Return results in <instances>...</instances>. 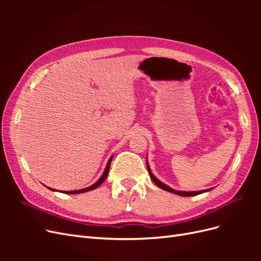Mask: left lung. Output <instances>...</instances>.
Returning a JSON list of instances; mask_svg holds the SVG:
<instances>
[{"instance_id":"8db88e82","label":"left lung","mask_w":261,"mask_h":261,"mask_svg":"<svg viewBox=\"0 0 261 261\" xmlns=\"http://www.w3.org/2000/svg\"><path fill=\"white\" fill-rule=\"evenodd\" d=\"M146 163H147V169H148V172H149V175H150V177H151V179L153 180V183H154L156 186H159L161 189H163V191H167V192H169V193H173V194L179 195V196L189 197V196H196V195H199V194H202V193H206V192H209V191H211V189H213V188H209V189H203V191H198V192H184V191H176V189H173L172 187L168 186L167 184L162 183V181H161L160 179H158V178L153 175V173L151 172V169H150V167H149V163H148V160H147V159H146Z\"/></svg>"}]
</instances>
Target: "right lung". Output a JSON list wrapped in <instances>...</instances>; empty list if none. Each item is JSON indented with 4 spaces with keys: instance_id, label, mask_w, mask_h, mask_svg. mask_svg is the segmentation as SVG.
Segmentation results:
<instances>
[{
    "instance_id": "1",
    "label": "right lung",
    "mask_w": 261,
    "mask_h": 261,
    "mask_svg": "<svg viewBox=\"0 0 261 261\" xmlns=\"http://www.w3.org/2000/svg\"><path fill=\"white\" fill-rule=\"evenodd\" d=\"M112 159H113V155L109 159V161H108V163H107V165H106V169H105L103 173H102V175L100 176V178L96 181V183L92 184V185L89 186V187H86V188H83V189H78V191H69V192H62V193H64V194H82V193H86V192L92 191V189H94V188H97L98 186H100L102 183H103L105 179L107 178V176H108V174H109L110 165H111ZM44 186H45V185H44ZM45 187L49 188L50 191H52V192H59L58 189H54V188H51V187H48V186H45Z\"/></svg>"
}]
</instances>
